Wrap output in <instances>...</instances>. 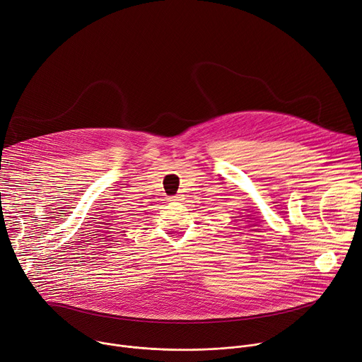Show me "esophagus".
I'll return each mask as SVG.
<instances>
[{
    "label": "esophagus",
    "mask_w": 362,
    "mask_h": 362,
    "mask_svg": "<svg viewBox=\"0 0 362 362\" xmlns=\"http://www.w3.org/2000/svg\"><path fill=\"white\" fill-rule=\"evenodd\" d=\"M179 200H182V196H180V194H176V196H172V197H170V202H179Z\"/></svg>",
    "instance_id": "1"
}]
</instances>
